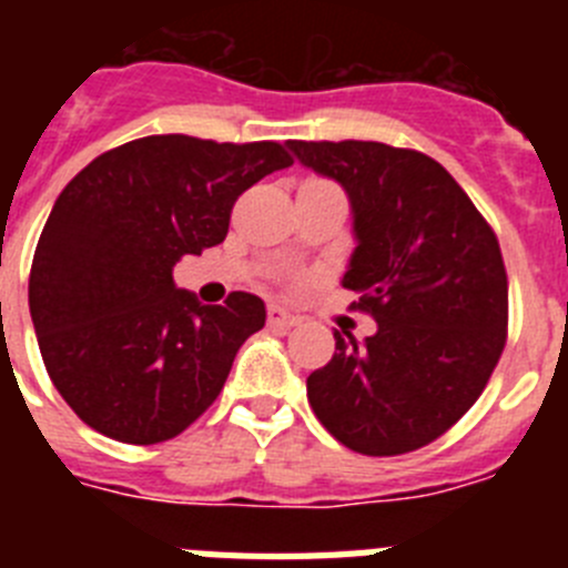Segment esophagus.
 <instances>
[{
  "label": "esophagus",
  "mask_w": 568,
  "mask_h": 568,
  "mask_svg": "<svg viewBox=\"0 0 568 568\" xmlns=\"http://www.w3.org/2000/svg\"><path fill=\"white\" fill-rule=\"evenodd\" d=\"M267 321H270V327H278V329H290L298 324V315L287 313V310H281V307H270L267 313Z\"/></svg>",
  "instance_id": "1"
}]
</instances>
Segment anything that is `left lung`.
Returning a JSON list of instances; mask_svg holds the SVG:
<instances>
[{"label": "left lung", "mask_w": 568, "mask_h": 568, "mask_svg": "<svg viewBox=\"0 0 568 568\" xmlns=\"http://www.w3.org/2000/svg\"><path fill=\"white\" fill-rule=\"evenodd\" d=\"M301 164L349 195L355 247L344 287L373 315L364 344L335 329L307 378L315 418L361 455L415 453L453 429L489 384L509 327L495 230L435 159L381 142H301Z\"/></svg>", "instance_id": "left-lung-1"}]
</instances>
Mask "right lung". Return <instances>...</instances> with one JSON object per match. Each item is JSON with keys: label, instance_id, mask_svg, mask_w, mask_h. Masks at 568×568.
<instances>
[{"label": "right lung", "instance_id": "obj_1", "mask_svg": "<svg viewBox=\"0 0 568 568\" xmlns=\"http://www.w3.org/2000/svg\"><path fill=\"white\" fill-rule=\"evenodd\" d=\"M290 164L278 142L144 135L97 155L62 190L28 301L44 369L90 429L162 444L219 398L267 310L241 290L204 307L175 290L173 267L222 244L239 195Z\"/></svg>", "mask_w": 568, "mask_h": 568}]
</instances>
